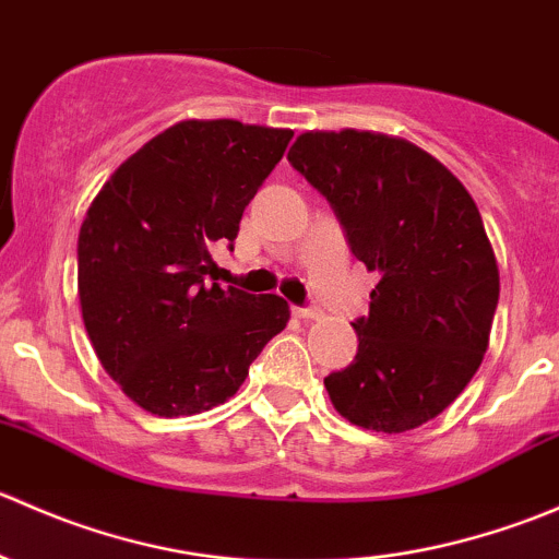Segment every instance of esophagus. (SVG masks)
<instances>
[{
  "instance_id": "34e87169",
  "label": "esophagus",
  "mask_w": 559,
  "mask_h": 559,
  "mask_svg": "<svg viewBox=\"0 0 559 559\" xmlns=\"http://www.w3.org/2000/svg\"><path fill=\"white\" fill-rule=\"evenodd\" d=\"M292 313H295L297 319H306V321L321 319V311H319V308H292Z\"/></svg>"
}]
</instances>
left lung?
<instances>
[{
	"label": "left lung",
	"mask_w": 559,
	"mask_h": 559,
	"mask_svg": "<svg viewBox=\"0 0 559 559\" xmlns=\"http://www.w3.org/2000/svg\"><path fill=\"white\" fill-rule=\"evenodd\" d=\"M289 162L335 207L354 257L379 275L359 348L324 379L343 419L405 432L436 419L489 346L500 273L481 213L449 167L403 138L302 132Z\"/></svg>",
	"instance_id": "obj_1"
}]
</instances>
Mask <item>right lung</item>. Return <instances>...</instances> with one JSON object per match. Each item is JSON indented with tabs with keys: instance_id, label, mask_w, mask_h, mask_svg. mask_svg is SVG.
Wrapping results in <instances>:
<instances>
[{
	"instance_id": "add662e5",
	"label": "right lung",
	"mask_w": 559,
	"mask_h": 559,
	"mask_svg": "<svg viewBox=\"0 0 559 559\" xmlns=\"http://www.w3.org/2000/svg\"><path fill=\"white\" fill-rule=\"evenodd\" d=\"M292 129L233 118L173 123L105 180L78 235V297L99 362L154 416L211 411L289 321L278 295L207 286L211 246L273 173Z\"/></svg>"
}]
</instances>
